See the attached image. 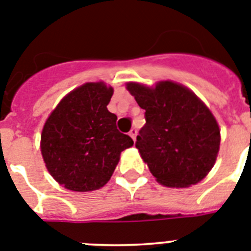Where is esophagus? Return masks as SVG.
<instances>
[{
  "mask_svg": "<svg viewBox=\"0 0 251 251\" xmlns=\"http://www.w3.org/2000/svg\"><path fill=\"white\" fill-rule=\"evenodd\" d=\"M128 135H130V136H131V139H132V140H134V141H135V140H136V135H137V131H136V130H135V128H132V130H131V131H130V132H128Z\"/></svg>",
  "mask_w": 251,
  "mask_h": 251,
  "instance_id": "34e87169",
  "label": "esophagus"
}]
</instances>
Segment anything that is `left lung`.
Segmentation results:
<instances>
[{
    "mask_svg": "<svg viewBox=\"0 0 251 251\" xmlns=\"http://www.w3.org/2000/svg\"><path fill=\"white\" fill-rule=\"evenodd\" d=\"M126 89L145 110L136 148L157 182L187 187L201 181L220 148V128L206 105L173 81H160L155 87L128 82Z\"/></svg>",
    "mask_w": 251,
    "mask_h": 251,
    "instance_id": "1",
    "label": "left lung"
}]
</instances>
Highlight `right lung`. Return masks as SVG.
<instances>
[{"label":"right lung","mask_w":251,"mask_h":251,"mask_svg":"<svg viewBox=\"0 0 251 251\" xmlns=\"http://www.w3.org/2000/svg\"><path fill=\"white\" fill-rule=\"evenodd\" d=\"M114 89L86 82L67 94L45 123L41 153L53 179L72 191L102 187L114 174L120 153L134 145L117 130L107 110Z\"/></svg>","instance_id":"right-lung-1"}]
</instances>
